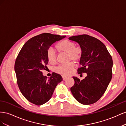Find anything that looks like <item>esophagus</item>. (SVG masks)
<instances>
[{"mask_svg": "<svg viewBox=\"0 0 126 126\" xmlns=\"http://www.w3.org/2000/svg\"><path fill=\"white\" fill-rule=\"evenodd\" d=\"M62 78H63V80L64 81V80H66V79L68 78L67 77H64V76H62Z\"/></svg>", "mask_w": 126, "mask_h": 126, "instance_id": "34e87169", "label": "esophagus"}]
</instances>
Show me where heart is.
I'll list each match as a JSON object with an SVG mask.
<instances>
[{
	"label": "heart",
	"mask_w": 126,
	"mask_h": 126,
	"mask_svg": "<svg viewBox=\"0 0 126 126\" xmlns=\"http://www.w3.org/2000/svg\"><path fill=\"white\" fill-rule=\"evenodd\" d=\"M59 52L67 54V60H72L74 62H79L82 56V49L80 47H77L75 43L69 39H64L59 42L56 46ZM46 56L50 63H54L56 61V52L53 47H50L48 48ZM74 69L73 63L70 62L64 65H60L54 68L56 73L60 74L64 76L70 75Z\"/></svg>",
	"instance_id": "obj_1"
}]
</instances>
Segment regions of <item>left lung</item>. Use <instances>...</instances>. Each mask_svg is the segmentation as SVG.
Listing matches in <instances>:
<instances>
[{"mask_svg": "<svg viewBox=\"0 0 126 126\" xmlns=\"http://www.w3.org/2000/svg\"><path fill=\"white\" fill-rule=\"evenodd\" d=\"M69 39L77 42L82 49L78 73L87 74L82 80L73 77L74 84L71 88V91L78 102L91 105L101 98L111 80L112 57L105 44L94 37L83 34Z\"/></svg>", "mask_w": 126, "mask_h": 126, "instance_id": "obj_1", "label": "left lung"}]
</instances>
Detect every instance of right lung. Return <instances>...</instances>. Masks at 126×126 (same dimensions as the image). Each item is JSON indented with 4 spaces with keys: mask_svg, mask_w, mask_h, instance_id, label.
Here are the masks:
<instances>
[{
    "mask_svg": "<svg viewBox=\"0 0 126 126\" xmlns=\"http://www.w3.org/2000/svg\"><path fill=\"white\" fill-rule=\"evenodd\" d=\"M66 36L43 33L31 38L21 48L16 59L15 71L21 93L28 101L40 106L51 98L56 85L63 80L53 73L47 79L43 75L48 60L46 53L54 43Z\"/></svg>",
    "mask_w": 126,
    "mask_h": 126,
    "instance_id": "add662e5",
    "label": "right lung"
}]
</instances>
